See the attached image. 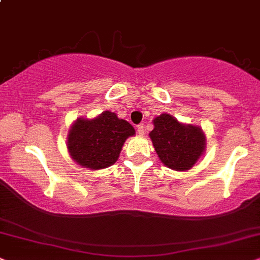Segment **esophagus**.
<instances>
[{"mask_svg": "<svg viewBox=\"0 0 260 260\" xmlns=\"http://www.w3.org/2000/svg\"><path fill=\"white\" fill-rule=\"evenodd\" d=\"M137 131H138V134H139L140 137H143L144 134H145V127H144L143 124H139V126L137 127Z\"/></svg>", "mask_w": 260, "mask_h": 260, "instance_id": "obj_1", "label": "esophagus"}]
</instances>
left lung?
Wrapping results in <instances>:
<instances>
[{"label":"left lung","instance_id":"1","mask_svg":"<svg viewBox=\"0 0 260 260\" xmlns=\"http://www.w3.org/2000/svg\"><path fill=\"white\" fill-rule=\"evenodd\" d=\"M149 137L160 162L176 172H187L205 152L206 137L202 127L180 122L170 114L152 120Z\"/></svg>","mask_w":260,"mask_h":260}]
</instances>
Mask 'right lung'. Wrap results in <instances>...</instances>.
<instances>
[{"instance_id": "right-lung-1", "label": "right lung", "mask_w": 260, "mask_h": 260, "mask_svg": "<svg viewBox=\"0 0 260 260\" xmlns=\"http://www.w3.org/2000/svg\"><path fill=\"white\" fill-rule=\"evenodd\" d=\"M136 129L113 111H103L96 117H78L67 136V150L78 166L90 170H101L119 159L127 138Z\"/></svg>"}]
</instances>
